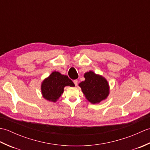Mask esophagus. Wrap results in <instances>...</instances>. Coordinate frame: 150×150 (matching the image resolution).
<instances>
[{"label":"esophagus","instance_id":"34e87169","mask_svg":"<svg viewBox=\"0 0 150 150\" xmlns=\"http://www.w3.org/2000/svg\"><path fill=\"white\" fill-rule=\"evenodd\" d=\"M73 82H74V84L75 86H77L78 84V81L77 80H74L73 81Z\"/></svg>","mask_w":150,"mask_h":150}]
</instances>
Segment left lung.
Masks as SVG:
<instances>
[{"label": "left lung", "instance_id": "8db88e82", "mask_svg": "<svg viewBox=\"0 0 150 150\" xmlns=\"http://www.w3.org/2000/svg\"><path fill=\"white\" fill-rule=\"evenodd\" d=\"M85 81L79 84L86 99L91 104H98L110 93V86L103 76L90 71L84 73Z\"/></svg>", "mask_w": 150, "mask_h": 150}]
</instances>
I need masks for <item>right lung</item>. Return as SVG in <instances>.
<instances>
[{"label":"right lung","instance_id":"obj_1","mask_svg":"<svg viewBox=\"0 0 150 150\" xmlns=\"http://www.w3.org/2000/svg\"><path fill=\"white\" fill-rule=\"evenodd\" d=\"M73 87L75 84L67 75L53 71L46 78L41 84V93L46 100L55 103L64 92L65 86Z\"/></svg>","mask_w":150,"mask_h":150}]
</instances>
